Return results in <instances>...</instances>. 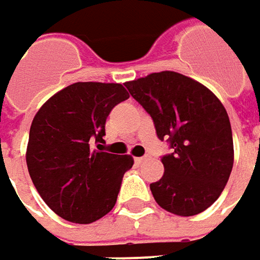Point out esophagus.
<instances>
[{"label":"esophagus","instance_id":"34e87169","mask_svg":"<svg viewBox=\"0 0 260 260\" xmlns=\"http://www.w3.org/2000/svg\"><path fill=\"white\" fill-rule=\"evenodd\" d=\"M144 159H146V157H143V156H141V157H135V162H137V164H141V162H144Z\"/></svg>","mask_w":260,"mask_h":260}]
</instances>
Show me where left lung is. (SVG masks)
<instances>
[{
    "mask_svg": "<svg viewBox=\"0 0 260 260\" xmlns=\"http://www.w3.org/2000/svg\"><path fill=\"white\" fill-rule=\"evenodd\" d=\"M125 86L173 149L160 159L162 178L150 184L154 201L176 216L200 214L220 197L234 165L223 104L208 87L176 71L152 73Z\"/></svg>",
    "mask_w": 260,
    "mask_h": 260,
    "instance_id": "left-lung-1",
    "label": "left lung"
}]
</instances>
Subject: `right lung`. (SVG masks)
<instances>
[{"mask_svg":"<svg viewBox=\"0 0 260 260\" xmlns=\"http://www.w3.org/2000/svg\"><path fill=\"white\" fill-rule=\"evenodd\" d=\"M128 98L120 83L79 82L56 92L37 111L26 165L37 192L62 219L92 223L113 210L134 159L92 150L89 143L103 140L110 111Z\"/></svg>","mask_w":260,"mask_h":260,"instance_id":"right-lung-1","label":"right lung"}]
</instances>
